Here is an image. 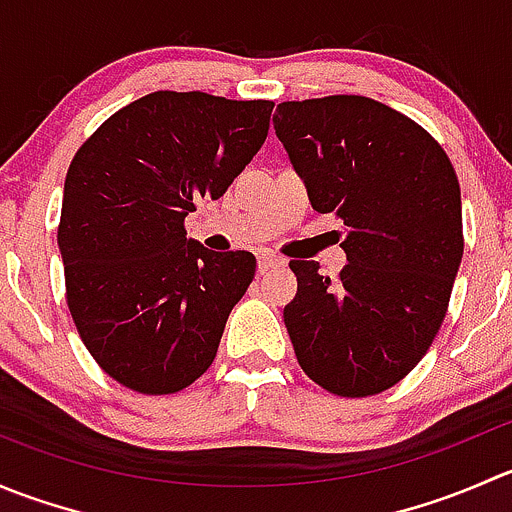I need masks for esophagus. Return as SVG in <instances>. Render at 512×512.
I'll return each instance as SVG.
<instances>
[{
    "label": "esophagus",
    "instance_id": "esophagus-1",
    "mask_svg": "<svg viewBox=\"0 0 512 512\" xmlns=\"http://www.w3.org/2000/svg\"><path fill=\"white\" fill-rule=\"evenodd\" d=\"M285 265V260H280L277 255H270V252H262V255H257V270L260 272H267L272 270V267H280Z\"/></svg>",
    "mask_w": 512,
    "mask_h": 512
}]
</instances>
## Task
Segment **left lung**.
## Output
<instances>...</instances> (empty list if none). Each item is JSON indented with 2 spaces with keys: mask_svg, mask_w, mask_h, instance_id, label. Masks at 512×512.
<instances>
[{
  "mask_svg": "<svg viewBox=\"0 0 512 512\" xmlns=\"http://www.w3.org/2000/svg\"><path fill=\"white\" fill-rule=\"evenodd\" d=\"M275 133L309 203L344 220L339 280L292 260L285 324L299 366L337 396L399 384L441 329L463 257L461 188L446 151L366 96L277 106Z\"/></svg>",
  "mask_w": 512,
  "mask_h": 512,
  "instance_id": "left-lung-1",
  "label": "left lung"
}]
</instances>
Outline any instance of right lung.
Returning a JSON list of instances; mask_svg holds the SVG:
<instances>
[{"label": "right lung", "instance_id": "1", "mask_svg": "<svg viewBox=\"0 0 512 512\" xmlns=\"http://www.w3.org/2000/svg\"><path fill=\"white\" fill-rule=\"evenodd\" d=\"M272 101L156 91L113 113L76 151L59 250L81 342L118 384L175 394L208 371L255 255L185 237L270 131Z\"/></svg>", "mask_w": 512, "mask_h": 512}]
</instances>
